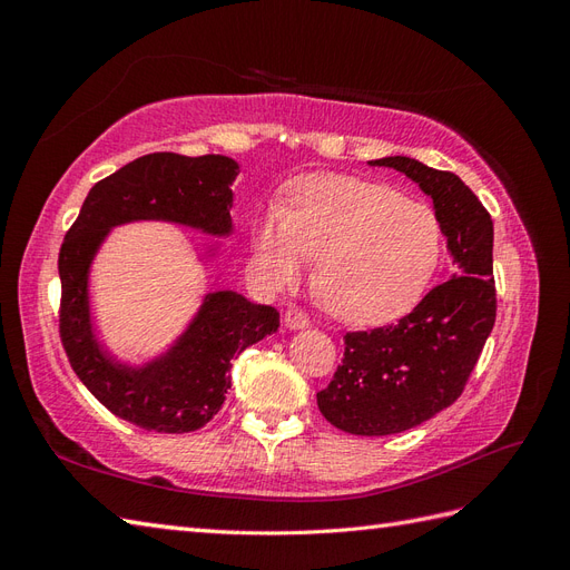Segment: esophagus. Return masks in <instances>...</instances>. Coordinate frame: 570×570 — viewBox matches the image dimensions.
Instances as JSON below:
<instances>
[{"label":"esophagus","mask_w":570,"mask_h":570,"mask_svg":"<svg viewBox=\"0 0 570 570\" xmlns=\"http://www.w3.org/2000/svg\"><path fill=\"white\" fill-rule=\"evenodd\" d=\"M283 323H285L287 331H304V327H308L306 314L302 312V308H297V306H287V308H285Z\"/></svg>","instance_id":"1"}]
</instances>
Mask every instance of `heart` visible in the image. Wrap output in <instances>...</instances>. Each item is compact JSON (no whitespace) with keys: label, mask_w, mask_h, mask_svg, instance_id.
I'll return each mask as SVG.
<instances>
[{"label":"heart","mask_w":570,"mask_h":570,"mask_svg":"<svg viewBox=\"0 0 570 570\" xmlns=\"http://www.w3.org/2000/svg\"><path fill=\"white\" fill-rule=\"evenodd\" d=\"M254 262L273 287L295 285L316 258L323 306L350 325H381L416 304L440 266L442 228L428 204L340 174L292 183L285 206L254 220Z\"/></svg>","instance_id":"obj_1"}]
</instances>
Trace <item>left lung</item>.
Here are the masks:
<instances>
[{"mask_svg": "<svg viewBox=\"0 0 570 570\" xmlns=\"http://www.w3.org/2000/svg\"><path fill=\"white\" fill-rule=\"evenodd\" d=\"M368 164L400 170L433 199L454 264L452 278L394 325L344 335L342 366L316 394L335 428L373 438L404 433L459 400L492 333L497 295L492 218L471 187L411 157Z\"/></svg>", "mask_w": 570, "mask_h": 570, "instance_id": "obj_1", "label": "left lung"}]
</instances>
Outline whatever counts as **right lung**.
Instances as JSON below:
<instances>
[{
  "instance_id": "add662e5",
  "label": "right lung",
  "mask_w": 570,
  "mask_h": 570,
  "mask_svg": "<svg viewBox=\"0 0 570 570\" xmlns=\"http://www.w3.org/2000/svg\"><path fill=\"white\" fill-rule=\"evenodd\" d=\"M239 164L220 154L180 157L159 151L99 180L59 252V333L68 361L118 419L157 433H189L214 419L230 390V361L281 325L275 306L233 289L206 292L193 321L159 356L130 364L97 337L90 268L118 226L164 220L212 237L233 233V189ZM216 245L209 247V256Z\"/></svg>"
}]
</instances>
